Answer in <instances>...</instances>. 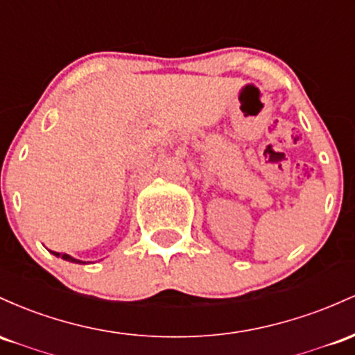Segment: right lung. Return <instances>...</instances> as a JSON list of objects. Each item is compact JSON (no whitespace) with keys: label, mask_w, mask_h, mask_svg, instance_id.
<instances>
[{"label":"right lung","mask_w":355,"mask_h":355,"mask_svg":"<svg viewBox=\"0 0 355 355\" xmlns=\"http://www.w3.org/2000/svg\"><path fill=\"white\" fill-rule=\"evenodd\" d=\"M55 254V257H62L63 260H67V261H71V263H85V261H80V260H77V258H73V257H70V254H67V253H58V252H51Z\"/></svg>","instance_id":"add662e5"}]
</instances>
